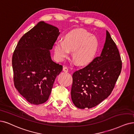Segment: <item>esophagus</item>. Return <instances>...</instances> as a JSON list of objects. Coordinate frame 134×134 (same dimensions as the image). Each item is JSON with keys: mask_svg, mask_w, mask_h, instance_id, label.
<instances>
[{"mask_svg": "<svg viewBox=\"0 0 134 134\" xmlns=\"http://www.w3.org/2000/svg\"><path fill=\"white\" fill-rule=\"evenodd\" d=\"M63 71L64 72L67 73V72H68V68H67V67H63Z\"/></svg>", "mask_w": 134, "mask_h": 134, "instance_id": "34e87169", "label": "esophagus"}]
</instances>
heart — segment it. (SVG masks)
<instances>
[{
	"label": "heart",
	"instance_id": "heart-1",
	"mask_svg": "<svg viewBox=\"0 0 134 134\" xmlns=\"http://www.w3.org/2000/svg\"><path fill=\"white\" fill-rule=\"evenodd\" d=\"M99 47V41L94 35L83 29H75L66 33L63 41H57L54 44V54L63 61L72 51V57L80 66L92 61Z\"/></svg>",
	"mask_w": 134,
	"mask_h": 134
}]
</instances>
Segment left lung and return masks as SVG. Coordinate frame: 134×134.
Returning <instances> with one entry per match:
<instances>
[{
    "label": "left lung",
    "mask_w": 134,
    "mask_h": 134,
    "mask_svg": "<svg viewBox=\"0 0 134 134\" xmlns=\"http://www.w3.org/2000/svg\"><path fill=\"white\" fill-rule=\"evenodd\" d=\"M121 68L119 52L106 30L100 55L73 73L71 94L75 105L80 109H90L105 99L114 87Z\"/></svg>",
    "instance_id": "8db88e82"
}]
</instances>
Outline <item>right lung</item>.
<instances>
[{"label":"right lung","mask_w":134,"mask_h":134,"mask_svg":"<svg viewBox=\"0 0 134 134\" xmlns=\"http://www.w3.org/2000/svg\"><path fill=\"white\" fill-rule=\"evenodd\" d=\"M59 34L57 27L41 21L20 39L14 52L15 87L32 104L48 100L54 80L62 70L50 53Z\"/></svg>","instance_id":"right-lung-1"}]
</instances>
